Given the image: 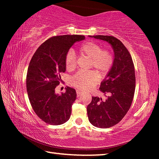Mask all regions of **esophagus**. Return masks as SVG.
I'll return each instance as SVG.
<instances>
[{"instance_id": "34e87169", "label": "esophagus", "mask_w": 159, "mask_h": 159, "mask_svg": "<svg viewBox=\"0 0 159 159\" xmlns=\"http://www.w3.org/2000/svg\"><path fill=\"white\" fill-rule=\"evenodd\" d=\"M76 93H77V97H79V96H80V95H81V94H82L83 93L81 92V91L77 90H76Z\"/></svg>"}]
</instances>
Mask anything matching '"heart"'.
Listing matches in <instances>:
<instances>
[{"label": "heart", "instance_id": "heart-1", "mask_svg": "<svg viewBox=\"0 0 159 159\" xmlns=\"http://www.w3.org/2000/svg\"><path fill=\"white\" fill-rule=\"evenodd\" d=\"M79 53L90 59L89 68L95 69L101 76H105L111 69L114 57L113 53L107 49H102L101 45L93 41H88L80 45ZM65 66L72 71L76 66V56L73 50L67 52ZM99 76L95 71H79L71 78V84L80 90L86 91L93 88L99 82Z\"/></svg>", "mask_w": 159, "mask_h": 159}]
</instances>
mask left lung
<instances>
[{
	"label": "left lung",
	"mask_w": 159,
	"mask_h": 159,
	"mask_svg": "<svg viewBox=\"0 0 159 159\" xmlns=\"http://www.w3.org/2000/svg\"><path fill=\"white\" fill-rule=\"evenodd\" d=\"M111 45L114 52V61L111 69L101 82L100 90L107 97L102 100L92 97L87 113L92 125L108 128L123 119L130 108L135 90V74L130 52L122 42L111 36H93Z\"/></svg>",
	"instance_id": "obj_1"
}]
</instances>
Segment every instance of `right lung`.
Segmentation results:
<instances>
[{
	"mask_svg": "<svg viewBox=\"0 0 159 159\" xmlns=\"http://www.w3.org/2000/svg\"><path fill=\"white\" fill-rule=\"evenodd\" d=\"M85 39L81 35L52 36L38 48L29 63L26 90L31 105L36 115L50 125L63 124L69 119L76 92L70 87L61 95L55 88L65 72V57L74 43Z\"/></svg>",
	"mask_w": 159,
	"mask_h": 159,
	"instance_id": "1",
	"label": "right lung"
}]
</instances>
